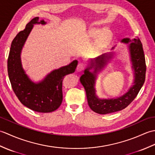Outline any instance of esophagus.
I'll return each instance as SVG.
<instances>
[{
	"mask_svg": "<svg viewBox=\"0 0 155 155\" xmlns=\"http://www.w3.org/2000/svg\"><path fill=\"white\" fill-rule=\"evenodd\" d=\"M84 68H85V64L83 63V62H78L77 67V70L78 71H83Z\"/></svg>",
	"mask_w": 155,
	"mask_h": 155,
	"instance_id": "obj_1",
	"label": "esophagus"
}]
</instances>
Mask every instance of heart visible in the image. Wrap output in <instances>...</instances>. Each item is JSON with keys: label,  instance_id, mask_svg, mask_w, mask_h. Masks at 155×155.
I'll return each instance as SVG.
<instances>
[{"label": "heart", "instance_id": "1", "mask_svg": "<svg viewBox=\"0 0 155 155\" xmlns=\"http://www.w3.org/2000/svg\"><path fill=\"white\" fill-rule=\"evenodd\" d=\"M90 35L94 38L101 37L95 46V49L97 51L103 50L104 47L109 44L111 40L110 33L106 31L105 29H92L90 31Z\"/></svg>", "mask_w": 155, "mask_h": 155}]
</instances>
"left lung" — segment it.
Wrapping results in <instances>:
<instances>
[{
  "mask_svg": "<svg viewBox=\"0 0 155 155\" xmlns=\"http://www.w3.org/2000/svg\"><path fill=\"white\" fill-rule=\"evenodd\" d=\"M122 42L128 43L132 41L130 38H127L123 39ZM129 48L134 71V81L133 86L123 96L113 99L101 100L95 94L96 74L107 64L108 61L111 58V54H103L94 61H92L91 67L87 68L81 77L80 81L86 91L88 106L95 113L105 114L124 109L132 103L143 87L145 81L147 66L143 45L139 38L133 40L129 45ZM92 68H95V71L91 73L89 70Z\"/></svg>",
  "mask_w": 155,
  "mask_h": 155,
  "instance_id": "left-lung-1",
  "label": "left lung"
}]
</instances>
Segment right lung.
<instances>
[{
	"label": "right lung",
	"instance_id": "right-lung-1",
	"mask_svg": "<svg viewBox=\"0 0 155 155\" xmlns=\"http://www.w3.org/2000/svg\"><path fill=\"white\" fill-rule=\"evenodd\" d=\"M40 23L46 22L43 20L38 22V17L32 18L13 39L7 61L8 74L13 91L23 105L36 112L51 113L61 106L62 80L65 75L74 72L78 61L53 71L39 83L29 79L22 68L21 52L33 25Z\"/></svg>",
	"mask_w": 155,
	"mask_h": 155
}]
</instances>
